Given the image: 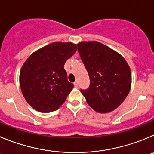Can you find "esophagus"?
<instances>
[{"label":"esophagus","mask_w":154,"mask_h":154,"mask_svg":"<svg viewBox=\"0 0 154 154\" xmlns=\"http://www.w3.org/2000/svg\"><path fill=\"white\" fill-rule=\"evenodd\" d=\"M74 87H78V81H75V82H74Z\"/></svg>","instance_id":"obj_1"}]
</instances>
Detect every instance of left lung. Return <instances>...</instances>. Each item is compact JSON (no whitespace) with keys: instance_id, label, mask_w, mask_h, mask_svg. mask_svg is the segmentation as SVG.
Instances as JSON below:
<instances>
[{"instance_id":"obj_1","label":"left lung","mask_w":154,"mask_h":154,"mask_svg":"<svg viewBox=\"0 0 154 154\" xmlns=\"http://www.w3.org/2000/svg\"><path fill=\"white\" fill-rule=\"evenodd\" d=\"M78 52L90 77L87 90H80L96 112L113 111L124 102L131 86V73L124 57L99 42H81Z\"/></svg>"}]
</instances>
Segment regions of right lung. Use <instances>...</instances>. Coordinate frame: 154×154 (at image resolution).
Segmentation results:
<instances>
[{"mask_svg": "<svg viewBox=\"0 0 154 154\" xmlns=\"http://www.w3.org/2000/svg\"><path fill=\"white\" fill-rule=\"evenodd\" d=\"M77 51L71 42H53L33 52L20 74L21 91L27 103L41 112L57 109L74 84L67 80L64 65Z\"/></svg>", "mask_w": 154, "mask_h": 154, "instance_id": "1", "label": "right lung"}]
</instances>
